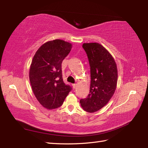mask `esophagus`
<instances>
[{
    "label": "esophagus",
    "mask_w": 148,
    "mask_h": 148,
    "mask_svg": "<svg viewBox=\"0 0 148 148\" xmlns=\"http://www.w3.org/2000/svg\"><path fill=\"white\" fill-rule=\"evenodd\" d=\"M72 86H73V88H74L75 89V88H76V86H77V84H72Z\"/></svg>",
    "instance_id": "esophagus-1"
}]
</instances>
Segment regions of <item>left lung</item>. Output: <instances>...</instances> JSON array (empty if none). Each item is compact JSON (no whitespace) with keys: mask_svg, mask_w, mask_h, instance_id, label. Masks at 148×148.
<instances>
[{"mask_svg":"<svg viewBox=\"0 0 148 148\" xmlns=\"http://www.w3.org/2000/svg\"><path fill=\"white\" fill-rule=\"evenodd\" d=\"M90 67L91 83L86 98L80 100L84 111L94 112L105 106L116 88L118 71L112 55L104 47L97 42L84 43Z\"/></svg>","mask_w":148,"mask_h":148,"instance_id":"left-lung-1","label":"left lung"}]
</instances>
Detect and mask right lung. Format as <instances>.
<instances>
[{"mask_svg":"<svg viewBox=\"0 0 148 148\" xmlns=\"http://www.w3.org/2000/svg\"><path fill=\"white\" fill-rule=\"evenodd\" d=\"M72 45L60 39L44 44L34 55L29 72L31 86L44 108L60 107L72 87L63 81L62 63L70 53Z\"/></svg>","mask_w":148,"mask_h":148,"instance_id":"obj_1","label":"right lung"}]
</instances>
